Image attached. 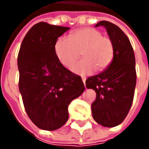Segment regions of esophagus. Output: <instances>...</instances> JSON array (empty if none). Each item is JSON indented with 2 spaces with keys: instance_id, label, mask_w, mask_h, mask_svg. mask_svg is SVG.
<instances>
[{
  "instance_id": "obj_1",
  "label": "esophagus",
  "mask_w": 149,
  "mask_h": 149,
  "mask_svg": "<svg viewBox=\"0 0 149 149\" xmlns=\"http://www.w3.org/2000/svg\"><path fill=\"white\" fill-rule=\"evenodd\" d=\"M82 80H83V83L84 84V85H85V80H86V79H85V78H82Z\"/></svg>"
}]
</instances>
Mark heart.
Here are the masks:
<instances>
[{"label":"heart","instance_id":"b5f03b06","mask_svg":"<svg viewBox=\"0 0 149 149\" xmlns=\"http://www.w3.org/2000/svg\"><path fill=\"white\" fill-rule=\"evenodd\" d=\"M84 59L72 67L77 74L86 75L96 68L103 70L110 65L114 49L112 40L95 28H81L73 31L70 38L60 37L54 44V53L61 65L70 68L79 57Z\"/></svg>","mask_w":149,"mask_h":149}]
</instances>
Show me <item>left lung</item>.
<instances>
[{
  "label": "left lung",
  "instance_id": "left-lung-1",
  "mask_svg": "<svg viewBox=\"0 0 149 149\" xmlns=\"http://www.w3.org/2000/svg\"><path fill=\"white\" fill-rule=\"evenodd\" d=\"M102 26L113 44V59L105 70L86 79V87L96 92L91 104L95 121L104 127H115L123 122L133 104L136 86L134 49L129 38L116 25L102 20Z\"/></svg>",
  "mask_w": 149,
  "mask_h": 149
}]
</instances>
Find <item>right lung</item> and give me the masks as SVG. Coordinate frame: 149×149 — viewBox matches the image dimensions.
Masks as SVG:
<instances>
[{
  "label": "right lung",
  "mask_w": 149,
  "mask_h": 149,
  "mask_svg": "<svg viewBox=\"0 0 149 149\" xmlns=\"http://www.w3.org/2000/svg\"><path fill=\"white\" fill-rule=\"evenodd\" d=\"M69 27L40 22L27 32L17 64L19 89L29 118L38 128L53 131L69 118L68 106L84 90L81 77L58 60L54 44Z\"/></svg>",
  "instance_id": "right-lung-1"
}]
</instances>
